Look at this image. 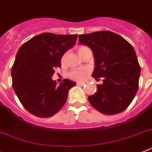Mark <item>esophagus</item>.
Segmentation results:
<instances>
[{
  "mask_svg": "<svg viewBox=\"0 0 152 152\" xmlns=\"http://www.w3.org/2000/svg\"><path fill=\"white\" fill-rule=\"evenodd\" d=\"M85 84V83H83V82H77V85L78 86H83Z\"/></svg>",
  "mask_w": 152,
  "mask_h": 152,
  "instance_id": "34e87169",
  "label": "esophagus"
}]
</instances>
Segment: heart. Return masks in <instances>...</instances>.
<instances>
[{
  "instance_id": "b5f03b06",
  "label": "heart",
  "mask_w": 152,
  "mask_h": 152,
  "mask_svg": "<svg viewBox=\"0 0 152 152\" xmlns=\"http://www.w3.org/2000/svg\"><path fill=\"white\" fill-rule=\"evenodd\" d=\"M84 47H80L78 48V52L83 48ZM65 56L62 57V62H63ZM89 74V70L85 68H82V69H74V70L71 71L69 73V77L71 78L72 80H83L86 78L87 75Z\"/></svg>"
}]
</instances>
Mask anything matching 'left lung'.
<instances>
[{
    "label": "left lung",
    "instance_id": "obj_1",
    "mask_svg": "<svg viewBox=\"0 0 152 152\" xmlns=\"http://www.w3.org/2000/svg\"><path fill=\"white\" fill-rule=\"evenodd\" d=\"M78 42L93 51L95 68L92 76L97 84L95 94L88 96L93 108L105 115L124 111L131 103L139 87L140 66L133 47L119 34L101 31L80 34Z\"/></svg>",
    "mask_w": 152,
    "mask_h": 152
}]
</instances>
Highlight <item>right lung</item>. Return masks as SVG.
<instances>
[{
    "mask_svg": "<svg viewBox=\"0 0 152 152\" xmlns=\"http://www.w3.org/2000/svg\"><path fill=\"white\" fill-rule=\"evenodd\" d=\"M77 37V34L42 33L19 49L11 70L12 88L22 105L32 115L51 117L66 102L69 90L76 83L65 78L57 85L52 77Z\"/></svg>",
    "mask_w": 152,
    "mask_h": 152,
    "instance_id": "obj_1",
    "label": "right lung"
}]
</instances>
